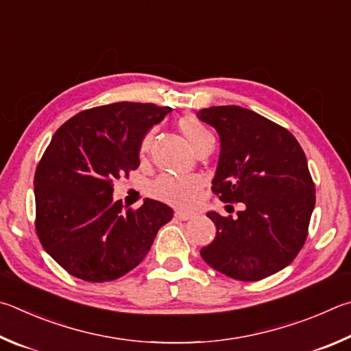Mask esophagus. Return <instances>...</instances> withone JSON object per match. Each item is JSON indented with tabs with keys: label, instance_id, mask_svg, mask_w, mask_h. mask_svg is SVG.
Returning a JSON list of instances; mask_svg holds the SVG:
<instances>
[{
	"label": "esophagus",
	"instance_id": "34e87169",
	"mask_svg": "<svg viewBox=\"0 0 351 351\" xmlns=\"http://www.w3.org/2000/svg\"><path fill=\"white\" fill-rule=\"evenodd\" d=\"M175 216H176V219H180V221H189L190 218H192V215L184 213V212H176Z\"/></svg>",
	"mask_w": 351,
	"mask_h": 351
}]
</instances>
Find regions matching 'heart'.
<instances>
[{
  "instance_id": "obj_1",
  "label": "heart",
  "mask_w": 351,
  "mask_h": 351,
  "mask_svg": "<svg viewBox=\"0 0 351 351\" xmlns=\"http://www.w3.org/2000/svg\"><path fill=\"white\" fill-rule=\"evenodd\" d=\"M180 129L186 136L189 144L192 145L193 152L204 143L213 139L206 125L199 123L193 117H186L180 119ZM154 132L147 133L141 143V155H145L152 145ZM201 187L199 180L196 178H176V176H162L154 184V195L164 202H169L175 207H189L193 202L195 195Z\"/></svg>"
}]
</instances>
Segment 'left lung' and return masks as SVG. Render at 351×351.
Here are the masks:
<instances>
[{
	"mask_svg": "<svg viewBox=\"0 0 351 351\" xmlns=\"http://www.w3.org/2000/svg\"><path fill=\"white\" fill-rule=\"evenodd\" d=\"M196 117L219 136L213 192L244 206L234 218L207 212L216 237L201 256L239 281L275 275L302 248L315 208L304 150L289 130L244 107H208Z\"/></svg>",
	"mask_w": 351,
	"mask_h": 351,
	"instance_id": "8db88e82",
	"label": "left lung"
}]
</instances>
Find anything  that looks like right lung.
I'll list each match as a JSON object with an SVG mask.
<instances>
[{
    "instance_id": "obj_1",
    "label": "right lung",
    "mask_w": 351,
    "mask_h": 351,
    "mask_svg": "<svg viewBox=\"0 0 351 351\" xmlns=\"http://www.w3.org/2000/svg\"><path fill=\"white\" fill-rule=\"evenodd\" d=\"M171 107L114 103L84 110L52 136L35 171L36 233L50 256L88 282L124 276L173 218L167 204L144 199L135 212L113 199V182L138 169L147 132Z\"/></svg>"
}]
</instances>
